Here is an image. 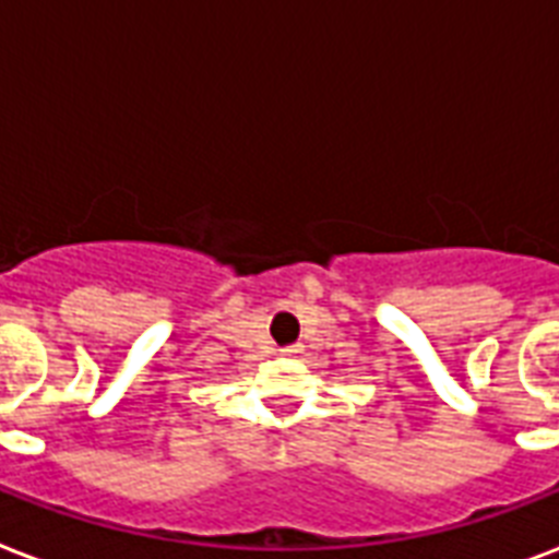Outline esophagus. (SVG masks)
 <instances>
[{
    "label": "esophagus",
    "mask_w": 559,
    "mask_h": 559,
    "mask_svg": "<svg viewBox=\"0 0 559 559\" xmlns=\"http://www.w3.org/2000/svg\"><path fill=\"white\" fill-rule=\"evenodd\" d=\"M280 353H283V356H300L302 347H300V344H292V347H283Z\"/></svg>",
    "instance_id": "esophagus-1"
}]
</instances>
